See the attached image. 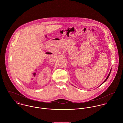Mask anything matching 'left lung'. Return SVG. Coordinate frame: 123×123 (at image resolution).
I'll return each instance as SVG.
<instances>
[{
	"label": "left lung",
	"mask_w": 123,
	"mask_h": 123,
	"mask_svg": "<svg viewBox=\"0 0 123 123\" xmlns=\"http://www.w3.org/2000/svg\"><path fill=\"white\" fill-rule=\"evenodd\" d=\"M111 69H111V70H110V72H109V74H108V75H107V77H106V79H105V81H104V82H103V83H102V84H101V85H100V86H101V85H102V84H103V83H105V81H106V80H107V79H108V77H109V75H110V73H111Z\"/></svg>",
	"instance_id": "1"
}]
</instances>
